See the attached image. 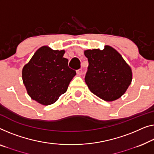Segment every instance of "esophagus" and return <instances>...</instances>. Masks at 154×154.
Wrapping results in <instances>:
<instances>
[{
  "label": "esophagus",
  "mask_w": 154,
  "mask_h": 154,
  "mask_svg": "<svg viewBox=\"0 0 154 154\" xmlns=\"http://www.w3.org/2000/svg\"><path fill=\"white\" fill-rule=\"evenodd\" d=\"M82 73V69H79V70H77V74L78 75H81Z\"/></svg>",
  "instance_id": "34e87169"
}]
</instances>
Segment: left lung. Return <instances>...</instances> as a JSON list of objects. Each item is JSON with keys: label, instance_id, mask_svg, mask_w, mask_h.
<instances>
[{"label": "left lung", "instance_id": "obj_1", "mask_svg": "<svg viewBox=\"0 0 154 154\" xmlns=\"http://www.w3.org/2000/svg\"><path fill=\"white\" fill-rule=\"evenodd\" d=\"M88 61L85 82L94 95L112 102L123 95L132 81L131 68L119 52L109 45L103 50H86Z\"/></svg>", "mask_w": 154, "mask_h": 154}]
</instances>
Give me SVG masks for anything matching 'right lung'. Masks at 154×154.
<instances>
[{"instance_id": "1", "label": "right lung", "mask_w": 154, "mask_h": 154, "mask_svg": "<svg viewBox=\"0 0 154 154\" xmlns=\"http://www.w3.org/2000/svg\"><path fill=\"white\" fill-rule=\"evenodd\" d=\"M65 50L42 46L22 70V79L32 99L43 105L54 103L67 91L76 71L68 67Z\"/></svg>"}]
</instances>
